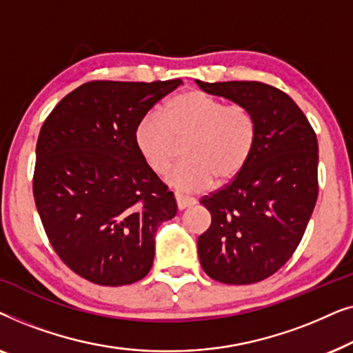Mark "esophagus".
Wrapping results in <instances>:
<instances>
[{"mask_svg":"<svg viewBox=\"0 0 353 353\" xmlns=\"http://www.w3.org/2000/svg\"><path fill=\"white\" fill-rule=\"evenodd\" d=\"M175 199H176V205L180 210H185L188 207L194 205L196 201L192 199V197H188V196H183V194H175Z\"/></svg>","mask_w":353,"mask_h":353,"instance_id":"1","label":"esophagus"}]
</instances>
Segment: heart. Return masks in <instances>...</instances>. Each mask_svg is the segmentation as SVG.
<instances>
[{
	"label": "heart",
	"mask_w": 353,
	"mask_h": 353,
	"mask_svg": "<svg viewBox=\"0 0 353 353\" xmlns=\"http://www.w3.org/2000/svg\"><path fill=\"white\" fill-rule=\"evenodd\" d=\"M255 119L241 104L226 105L204 91H185L168 99L161 114H146L134 127L133 141L146 165L163 173L175 156V141H185V162L165 175L180 192L209 190L216 178L226 183L243 170L255 143Z\"/></svg>",
	"instance_id": "b5f03b06"
}]
</instances>
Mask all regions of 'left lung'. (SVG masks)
I'll return each mask as SVG.
<instances>
[{"instance_id":"1","label":"left lung","mask_w":353,"mask_h":353,"mask_svg":"<svg viewBox=\"0 0 353 353\" xmlns=\"http://www.w3.org/2000/svg\"><path fill=\"white\" fill-rule=\"evenodd\" d=\"M255 119L249 161L230 185L202 197L212 223L197 239L204 272L225 284L272 276L297 249L318 197V141L299 105L262 81L196 80Z\"/></svg>"}]
</instances>
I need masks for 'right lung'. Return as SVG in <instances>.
I'll list each match as a JSON object with an SVG mask.
<instances>
[{"label":"right lung","instance_id":"right-lung-1","mask_svg":"<svg viewBox=\"0 0 353 353\" xmlns=\"http://www.w3.org/2000/svg\"><path fill=\"white\" fill-rule=\"evenodd\" d=\"M180 79L90 81L52 109L40 130L33 196L56 254L101 286L139 281L156 233L176 215L173 192L133 141L137 123Z\"/></svg>","mask_w":353,"mask_h":353}]
</instances>
